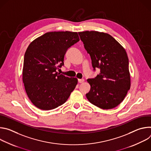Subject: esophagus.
<instances>
[{
    "label": "esophagus",
    "mask_w": 151,
    "mask_h": 151,
    "mask_svg": "<svg viewBox=\"0 0 151 151\" xmlns=\"http://www.w3.org/2000/svg\"><path fill=\"white\" fill-rule=\"evenodd\" d=\"M84 82V79H78V82L79 83H82Z\"/></svg>",
    "instance_id": "esophagus-1"
}]
</instances>
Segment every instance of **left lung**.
Listing matches in <instances>:
<instances>
[{"instance_id": "obj_1", "label": "left lung", "mask_w": 151, "mask_h": 151, "mask_svg": "<svg viewBox=\"0 0 151 151\" xmlns=\"http://www.w3.org/2000/svg\"><path fill=\"white\" fill-rule=\"evenodd\" d=\"M85 49L90 55L95 78L88 79V101L103 109H111L124 99L131 86L128 58L124 47L110 35L97 31L78 32Z\"/></svg>"}]
</instances>
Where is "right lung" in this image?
I'll return each mask as SVG.
<instances>
[{
	"label": "right lung",
	"mask_w": 151,
	"mask_h": 151,
	"mask_svg": "<svg viewBox=\"0 0 151 151\" xmlns=\"http://www.w3.org/2000/svg\"><path fill=\"white\" fill-rule=\"evenodd\" d=\"M79 40L77 32H51L33 40L24 54L23 81L32 103L42 110L62 105L78 83L57 72L64 65L68 49Z\"/></svg>",
	"instance_id": "right-lung-1"
}]
</instances>
